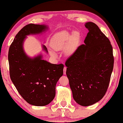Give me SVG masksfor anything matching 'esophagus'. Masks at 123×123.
<instances>
[{
  "label": "esophagus",
  "instance_id": "34e87169",
  "mask_svg": "<svg viewBox=\"0 0 123 123\" xmlns=\"http://www.w3.org/2000/svg\"><path fill=\"white\" fill-rule=\"evenodd\" d=\"M66 67H64V68H63V74H66Z\"/></svg>",
  "mask_w": 123,
  "mask_h": 123
}]
</instances>
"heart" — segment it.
I'll use <instances>...</instances> for the list:
<instances>
[{
  "label": "heart",
  "instance_id": "b5f03b06",
  "mask_svg": "<svg viewBox=\"0 0 123 123\" xmlns=\"http://www.w3.org/2000/svg\"><path fill=\"white\" fill-rule=\"evenodd\" d=\"M80 39V33L78 32L71 34L67 31L58 32L53 36L50 40V46L53 50L58 51L63 49V53L69 56L74 53ZM52 57H56V53L54 50L49 51Z\"/></svg>",
  "mask_w": 123,
  "mask_h": 123
}]
</instances>
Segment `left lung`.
I'll return each mask as SVG.
<instances>
[{
	"label": "left lung",
	"mask_w": 123,
	"mask_h": 123,
	"mask_svg": "<svg viewBox=\"0 0 123 123\" xmlns=\"http://www.w3.org/2000/svg\"><path fill=\"white\" fill-rule=\"evenodd\" d=\"M88 32L81 45L67 60L66 75L74 100L89 106L106 92L113 68L112 47L108 39L92 22L85 24Z\"/></svg>",
	"instance_id": "obj_1"
}]
</instances>
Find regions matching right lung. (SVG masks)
Wrapping results in <instances>:
<instances>
[{
  "label": "right lung",
  "mask_w": 123,
  "mask_h": 123,
  "mask_svg": "<svg viewBox=\"0 0 123 123\" xmlns=\"http://www.w3.org/2000/svg\"><path fill=\"white\" fill-rule=\"evenodd\" d=\"M48 29L45 24L27 25L16 35L9 49L11 80L23 98L35 106H44L53 100L57 82L63 75V64L50 63L43 60L41 54L29 57L23 48L27 36L42 34ZM42 47L48 53L46 46Z\"/></svg>",
  "instance_id": "1"
}]
</instances>
